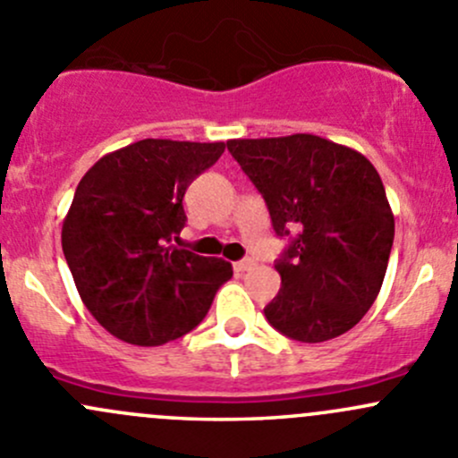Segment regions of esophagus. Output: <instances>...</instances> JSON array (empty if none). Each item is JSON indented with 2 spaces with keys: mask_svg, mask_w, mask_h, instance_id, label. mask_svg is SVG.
Segmentation results:
<instances>
[{
  "mask_svg": "<svg viewBox=\"0 0 458 458\" xmlns=\"http://www.w3.org/2000/svg\"><path fill=\"white\" fill-rule=\"evenodd\" d=\"M250 267H252V261H250V259H243V261H237V263H234V270H237L239 275H243V272L250 270Z\"/></svg>",
  "mask_w": 458,
  "mask_h": 458,
  "instance_id": "obj_1",
  "label": "esophagus"
}]
</instances>
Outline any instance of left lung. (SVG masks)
<instances>
[{
  "label": "left lung",
  "mask_w": 458,
  "mask_h": 458,
  "mask_svg": "<svg viewBox=\"0 0 458 458\" xmlns=\"http://www.w3.org/2000/svg\"><path fill=\"white\" fill-rule=\"evenodd\" d=\"M228 150L266 199L275 233L301 230L275 263L281 290L263 308L267 323L303 344L348 332L377 299L394 242L377 168L306 132L230 140Z\"/></svg>",
  "instance_id": "8db88e82"
}]
</instances>
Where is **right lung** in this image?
<instances>
[{
    "mask_svg": "<svg viewBox=\"0 0 458 458\" xmlns=\"http://www.w3.org/2000/svg\"><path fill=\"white\" fill-rule=\"evenodd\" d=\"M224 150V141L141 140L81 177L62 225L64 257L88 312L117 339H179L233 276L224 259L170 246L186 225V188Z\"/></svg>",
    "mask_w": 458,
    "mask_h": 458,
    "instance_id": "1",
    "label": "right lung"
}]
</instances>
